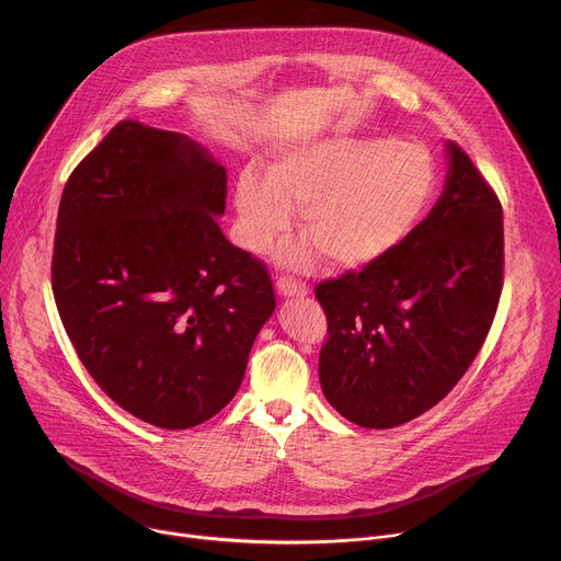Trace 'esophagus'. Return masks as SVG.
<instances>
[{"mask_svg": "<svg viewBox=\"0 0 561 561\" xmlns=\"http://www.w3.org/2000/svg\"><path fill=\"white\" fill-rule=\"evenodd\" d=\"M277 290L284 297H304V295H309L307 284H301V282L293 279V277H279L277 279Z\"/></svg>", "mask_w": 561, "mask_h": 561, "instance_id": "esophagus-1", "label": "esophagus"}]
</instances>
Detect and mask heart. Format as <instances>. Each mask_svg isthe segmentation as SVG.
Listing matches in <instances>:
<instances>
[{
	"instance_id": "obj_1",
	"label": "heart",
	"mask_w": 561,
	"mask_h": 561,
	"mask_svg": "<svg viewBox=\"0 0 561 561\" xmlns=\"http://www.w3.org/2000/svg\"><path fill=\"white\" fill-rule=\"evenodd\" d=\"M438 190V168L423 145L393 138H329L301 145L262 174L245 168L234 185L237 232L264 250L288 230L293 208L309 239L279 248V260L360 271L382 262L414 234Z\"/></svg>"
}]
</instances>
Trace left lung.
<instances>
[{
    "label": "left lung",
    "instance_id": "obj_1",
    "mask_svg": "<svg viewBox=\"0 0 561 561\" xmlns=\"http://www.w3.org/2000/svg\"><path fill=\"white\" fill-rule=\"evenodd\" d=\"M436 206L382 262L324 279L320 382L351 423L389 430L438 404L470 369L503 288V210L456 142Z\"/></svg>",
    "mask_w": 561,
    "mask_h": 561
}]
</instances>
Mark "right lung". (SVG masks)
Returning <instances> with one entry per match:
<instances>
[{
	"label": "right lung",
	"instance_id": "1",
	"mask_svg": "<svg viewBox=\"0 0 561 561\" xmlns=\"http://www.w3.org/2000/svg\"><path fill=\"white\" fill-rule=\"evenodd\" d=\"M226 183L192 138L121 121L60 198L50 286L65 331L98 387L163 430L224 410L275 311L266 264L215 219Z\"/></svg>",
	"mask_w": 561,
	"mask_h": 561
}]
</instances>
